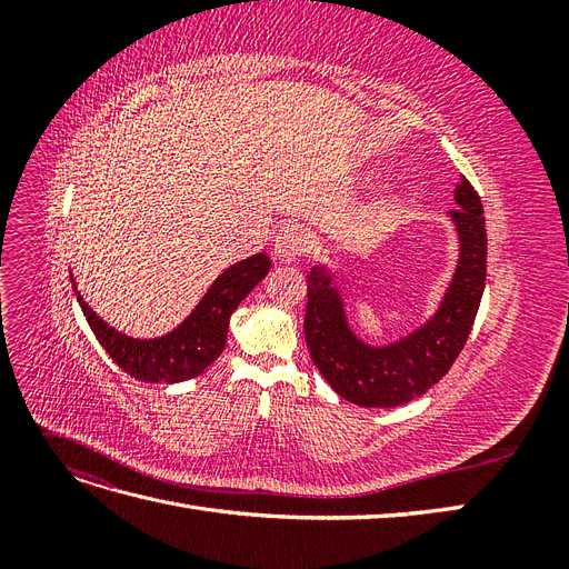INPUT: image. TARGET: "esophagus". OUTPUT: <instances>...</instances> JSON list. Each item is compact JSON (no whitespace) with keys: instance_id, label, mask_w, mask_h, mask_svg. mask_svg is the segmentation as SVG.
<instances>
[{"instance_id":"esophagus-1","label":"esophagus","mask_w":569,"mask_h":569,"mask_svg":"<svg viewBox=\"0 0 569 569\" xmlns=\"http://www.w3.org/2000/svg\"><path fill=\"white\" fill-rule=\"evenodd\" d=\"M308 249V237L299 226H287L274 237V258H280L282 263H295L297 258Z\"/></svg>"}]
</instances>
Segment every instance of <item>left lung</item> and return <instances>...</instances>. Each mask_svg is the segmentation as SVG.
<instances>
[{
  "label": "left lung",
  "mask_w": 569,
  "mask_h": 569,
  "mask_svg": "<svg viewBox=\"0 0 569 569\" xmlns=\"http://www.w3.org/2000/svg\"><path fill=\"white\" fill-rule=\"evenodd\" d=\"M456 209L446 218L458 237V261L435 308L410 332L370 343L349 320L339 274L316 263L308 272L303 335L320 375L341 399L363 408L406 406L451 370L470 337L487 280V220L475 187L460 176Z\"/></svg>",
  "instance_id": "obj_1"
}]
</instances>
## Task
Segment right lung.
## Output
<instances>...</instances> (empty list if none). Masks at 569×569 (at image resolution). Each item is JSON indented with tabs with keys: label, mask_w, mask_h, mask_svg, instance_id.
Segmentation results:
<instances>
[{
	"label": "right lung",
	"mask_w": 569,
	"mask_h": 569,
	"mask_svg": "<svg viewBox=\"0 0 569 569\" xmlns=\"http://www.w3.org/2000/svg\"><path fill=\"white\" fill-rule=\"evenodd\" d=\"M268 270L270 261L266 253H253L232 263L206 289L192 313L170 332L151 339L118 332L80 297L73 272L71 282L94 337L120 370L140 382L178 385L201 375L222 353L228 341L230 316L249 297V291L266 278Z\"/></svg>",
	"instance_id": "right-lung-1"
}]
</instances>
